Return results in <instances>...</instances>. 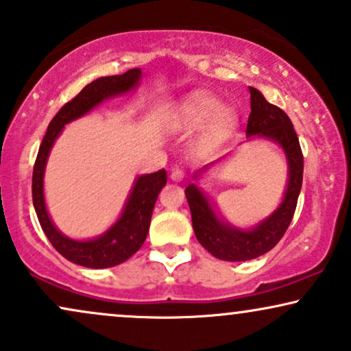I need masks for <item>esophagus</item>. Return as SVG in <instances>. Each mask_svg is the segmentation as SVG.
Listing matches in <instances>:
<instances>
[{
    "label": "esophagus",
    "mask_w": 351,
    "mask_h": 351,
    "mask_svg": "<svg viewBox=\"0 0 351 351\" xmlns=\"http://www.w3.org/2000/svg\"><path fill=\"white\" fill-rule=\"evenodd\" d=\"M170 178H171V181H175V183H180V181H183V178H184V171L180 170V168H175V170L171 171Z\"/></svg>",
    "instance_id": "34e87169"
}]
</instances>
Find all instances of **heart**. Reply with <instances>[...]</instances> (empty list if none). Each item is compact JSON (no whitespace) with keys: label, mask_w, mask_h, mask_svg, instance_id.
Segmentation results:
<instances>
[{"label":"heart","mask_w":351,"mask_h":351,"mask_svg":"<svg viewBox=\"0 0 351 351\" xmlns=\"http://www.w3.org/2000/svg\"><path fill=\"white\" fill-rule=\"evenodd\" d=\"M214 119V132L222 134L235 121L234 112L222 109L221 99L213 95H196L181 109V122L188 128H201Z\"/></svg>","instance_id":"obj_1"}]
</instances>
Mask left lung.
<instances>
[{
    "label": "left lung",
    "mask_w": 351,
    "mask_h": 351,
    "mask_svg": "<svg viewBox=\"0 0 351 351\" xmlns=\"http://www.w3.org/2000/svg\"><path fill=\"white\" fill-rule=\"evenodd\" d=\"M250 106L252 112L247 122V137H263L276 142L285 150L286 158H288V186L278 209L253 229L243 230L221 221L214 213L209 197L196 184L191 183L184 189L197 242L210 255L226 261L253 260L271 250L293 221L302 186L304 157L296 130L288 114L268 103L265 96L252 86ZM210 165H206L201 171H197L194 180L202 171L208 170Z\"/></svg>",
    "instance_id": "left-lung-1"
}]
</instances>
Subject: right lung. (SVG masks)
Instances as JSON below:
<instances>
[{"label": "right lung", "mask_w": 351, "mask_h": 351, "mask_svg": "<svg viewBox=\"0 0 351 351\" xmlns=\"http://www.w3.org/2000/svg\"><path fill=\"white\" fill-rule=\"evenodd\" d=\"M142 77L141 69L128 70L122 75L101 77L83 88L73 99L63 106L50 121L44 141L39 147L32 173V202L42 230L53 248L71 263L86 268H111L129 260L145 242L149 234L152 213L160 191L167 184V171L158 170L135 180L132 191L121 217L99 237L91 240H73L63 235L50 219L44 197V171L50 149L65 124L90 112L104 99L134 90Z\"/></svg>", "instance_id": "right-lung-1"}]
</instances>
